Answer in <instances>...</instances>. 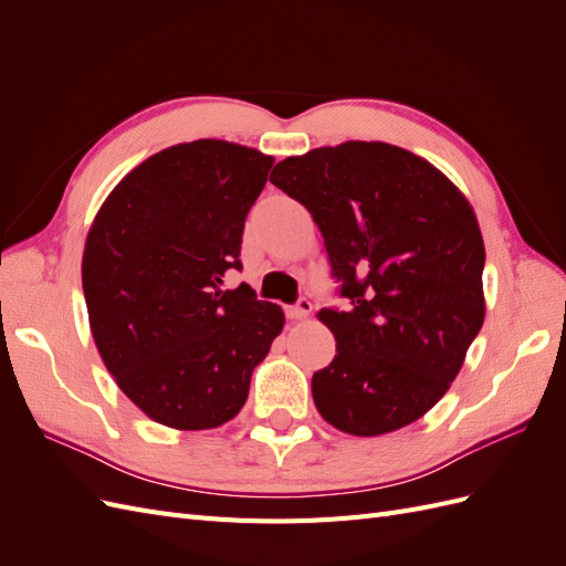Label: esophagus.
Wrapping results in <instances>:
<instances>
[{
	"label": "esophagus",
	"mask_w": 566,
	"mask_h": 566,
	"mask_svg": "<svg viewBox=\"0 0 566 566\" xmlns=\"http://www.w3.org/2000/svg\"><path fill=\"white\" fill-rule=\"evenodd\" d=\"M285 314H287V318H293V321H302V318H306L312 314V302L310 300H297L295 304H290V306H285Z\"/></svg>",
	"instance_id": "obj_1"
}]
</instances>
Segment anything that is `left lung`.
Returning <instances> with one entry per match:
<instances>
[{
	"mask_svg": "<svg viewBox=\"0 0 566 566\" xmlns=\"http://www.w3.org/2000/svg\"><path fill=\"white\" fill-rule=\"evenodd\" d=\"M321 229L347 310L314 373L318 413L354 437L422 418L484 323V241L468 198L434 165L382 142H345L281 160L269 177Z\"/></svg>",
	"mask_w": 566,
	"mask_h": 566,
	"instance_id": "8db88e82",
	"label": "left lung"
}]
</instances>
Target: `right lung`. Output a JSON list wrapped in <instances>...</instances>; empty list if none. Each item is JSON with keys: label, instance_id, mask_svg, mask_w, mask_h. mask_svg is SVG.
Here are the masks:
<instances>
[{"label": "right lung", "instance_id": "obj_1", "mask_svg": "<svg viewBox=\"0 0 566 566\" xmlns=\"http://www.w3.org/2000/svg\"><path fill=\"white\" fill-rule=\"evenodd\" d=\"M273 165L217 139L165 148L101 205L82 287L101 358L129 401L175 430H212L243 408L254 366L283 331L245 283V217Z\"/></svg>", "mask_w": 566, "mask_h": 566}]
</instances>
